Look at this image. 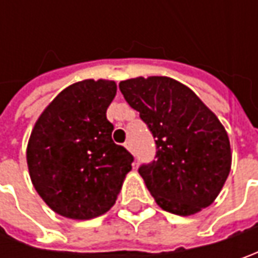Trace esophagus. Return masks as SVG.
Listing matches in <instances>:
<instances>
[{"label":"esophagus","mask_w":258,"mask_h":258,"mask_svg":"<svg viewBox=\"0 0 258 258\" xmlns=\"http://www.w3.org/2000/svg\"><path fill=\"white\" fill-rule=\"evenodd\" d=\"M124 148H126L129 152H132V144H131L129 141H127V142H124Z\"/></svg>","instance_id":"1"}]
</instances>
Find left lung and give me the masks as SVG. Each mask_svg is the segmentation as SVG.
Masks as SVG:
<instances>
[{
	"label": "left lung",
	"mask_w": 258,
	"mask_h": 258,
	"mask_svg": "<svg viewBox=\"0 0 258 258\" xmlns=\"http://www.w3.org/2000/svg\"><path fill=\"white\" fill-rule=\"evenodd\" d=\"M119 89L156 139V161L139 168L156 204L182 217L211 205L231 169L230 139L218 117L171 77L129 79Z\"/></svg>",
	"instance_id": "1"
}]
</instances>
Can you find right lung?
<instances>
[{"mask_svg": "<svg viewBox=\"0 0 258 258\" xmlns=\"http://www.w3.org/2000/svg\"><path fill=\"white\" fill-rule=\"evenodd\" d=\"M112 80L87 79L66 87L37 119L27 145L35 191L54 213L90 220L107 213L122 189L134 156L112 141L106 110Z\"/></svg>", "mask_w": 258, "mask_h": 258, "instance_id": "1", "label": "right lung"}]
</instances>
